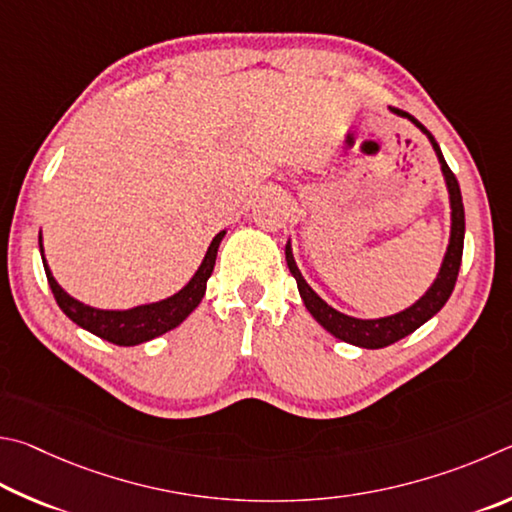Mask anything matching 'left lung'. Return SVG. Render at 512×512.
Segmentation results:
<instances>
[{"label": "left lung", "instance_id": "8db88e82", "mask_svg": "<svg viewBox=\"0 0 512 512\" xmlns=\"http://www.w3.org/2000/svg\"><path fill=\"white\" fill-rule=\"evenodd\" d=\"M391 112L414 123L416 128L429 139V143H432L438 164H441L447 197H450V240H447V249H445L443 263H441V267H438L436 279L432 285H429L427 292L418 301L411 303L409 308L400 310V312H396V315H389V317L360 319V317L344 315V312L335 310L330 303H326L315 290L310 288L308 281L303 279L297 261H294L292 242L288 240V245H285V261H288L290 272L294 279H297L301 301H303V306L308 308L312 319H315L321 328H326L333 337L342 339V342H346V344L360 346V348H384V346L396 344L402 337H407L414 333V330H418L425 324V321L432 319L436 312L445 306L447 299H450L454 283H456V276H459L461 256H463L465 213H463L459 182H456V177L450 170V166L445 164L443 152H441V148H438V143L432 137V132H429L423 123L414 119V116L407 112H402V110H391Z\"/></svg>", "mask_w": 512, "mask_h": 512}]
</instances>
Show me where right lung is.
<instances>
[{"mask_svg": "<svg viewBox=\"0 0 512 512\" xmlns=\"http://www.w3.org/2000/svg\"><path fill=\"white\" fill-rule=\"evenodd\" d=\"M224 233L227 231H220L218 236L211 240V245L206 249L200 267H197V272L191 276V281H188L182 290L170 294V297L161 301L141 303V306L125 308V310H103V308L87 306V303L74 299L69 292L62 290L60 283L53 279L47 258H44L42 231H40V254H42V265H44V272H47V281L53 297H56L60 310L65 312L76 326L85 328L87 333L101 337L105 342L116 344V346H137L177 328L197 306H200V301L206 292V281H209V276L213 272L215 256H218V247L224 238Z\"/></svg>", "mask_w": 512, "mask_h": 512, "instance_id": "add662e5", "label": "right lung"}]
</instances>
